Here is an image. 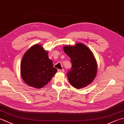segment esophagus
<instances>
[{"label": "esophagus", "instance_id": "1", "mask_svg": "<svg viewBox=\"0 0 124 124\" xmlns=\"http://www.w3.org/2000/svg\"><path fill=\"white\" fill-rule=\"evenodd\" d=\"M57 71L59 72H64V70L63 69H58Z\"/></svg>", "mask_w": 124, "mask_h": 124}]
</instances>
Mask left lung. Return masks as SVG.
<instances>
[{
    "label": "left lung",
    "instance_id": "1",
    "mask_svg": "<svg viewBox=\"0 0 124 124\" xmlns=\"http://www.w3.org/2000/svg\"><path fill=\"white\" fill-rule=\"evenodd\" d=\"M65 54L70 57L71 70L67 73L68 79L73 87L80 89L91 84L96 77L97 65L93 53L85 44L63 47Z\"/></svg>",
    "mask_w": 124,
    "mask_h": 124
}]
</instances>
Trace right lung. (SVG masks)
<instances>
[{
    "instance_id": "obj_1",
    "label": "right lung",
    "mask_w": 124,
    "mask_h": 124,
    "mask_svg": "<svg viewBox=\"0 0 124 124\" xmlns=\"http://www.w3.org/2000/svg\"><path fill=\"white\" fill-rule=\"evenodd\" d=\"M20 68L23 80L36 88L45 86L57 72L48 58V52L39 44L34 45L25 53Z\"/></svg>"
}]
</instances>
